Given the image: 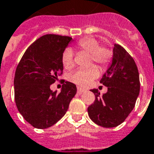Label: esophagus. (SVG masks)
I'll use <instances>...</instances> for the list:
<instances>
[{
  "mask_svg": "<svg viewBox=\"0 0 154 154\" xmlns=\"http://www.w3.org/2000/svg\"><path fill=\"white\" fill-rule=\"evenodd\" d=\"M85 92H86V90H84V89H82V88H77V93H78L79 95L82 94V93Z\"/></svg>",
  "mask_w": 154,
  "mask_h": 154,
  "instance_id": "34e87169",
  "label": "esophagus"
}]
</instances>
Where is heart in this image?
I'll return each instance as SVG.
<instances>
[{
    "instance_id": "obj_1",
    "label": "heart",
    "mask_w": 154,
    "mask_h": 154,
    "mask_svg": "<svg viewBox=\"0 0 154 154\" xmlns=\"http://www.w3.org/2000/svg\"><path fill=\"white\" fill-rule=\"evenodd\" d=\"M77 49L88 53L89 63H97L102 67L107 66L112 60V52L109 48L99 46V42L92 36H86L77 42ZM62 62L64 68L71 70L74 67L73 54L71 49L64 51L62 57ZM99 76V71L96 66H90L86 69H78L71 75V81L81 87H88L92 81Z\"/></svg>"
}]
</instances>
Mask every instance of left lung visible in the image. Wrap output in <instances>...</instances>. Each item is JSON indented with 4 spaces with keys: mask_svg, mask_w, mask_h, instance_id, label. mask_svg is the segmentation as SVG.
I'll list each match as a JSON object with an SVG mask.
<instances>
[{
    "mask_svg": "<svg viewBox=\"0 0 154 154\" xmlns=\"http://www.w3.org/2000/svg\"><path fill=\"white\" fill-rule=\"evenodd\" d=\"M100 82L107 87V92L100 95L97 89L91 90L96 99L88 107V116L97 125L114 128L133 111L140 91L137 65L120 45H114L112 63Z\"/></svg>",
    "mask_w": 154,
    "mask_h": 154,
    "instance_id": "8db88e82",
    "label": "left lung"
}]
</instances>
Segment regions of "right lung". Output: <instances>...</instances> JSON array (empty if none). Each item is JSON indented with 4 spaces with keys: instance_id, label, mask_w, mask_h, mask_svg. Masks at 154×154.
I'll list each match as a JSON object with an SVG mask.
<instances>
[{
    "instance_id": "add662e5",
    "label": "right lung",
    "mask_w": 154,
    "mask_h": 154,
    "mask_svg": "<svg viewBox=\"0 0 154 154\" xmlns=\"http://www.w3.org/2000/svg\"><path fill=\"white\" fill-rule=\"evenodd\" d=\"M72 38L47 34L40 37L25 51L14 78L15 101L26 122L36 128L54 125L66 114L77 87L66 82L60 93L50 86L62 73V57Z\"/></svg>"
}]
</instances>
